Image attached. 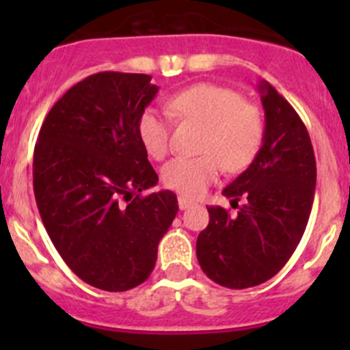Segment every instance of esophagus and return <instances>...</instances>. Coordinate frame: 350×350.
<instances>
[{"mask_svg": "<svg viewBox=\"0 0 350 350\" xmlns=\"http://www.w3.org/2000/svg\"><path fill=\"white\" fill-rule=\"evenodd\" d=\"M178 204H179V208H181V210H186V208L193 206V204H195V201L189 200V198H186V196H179L178 198Z\"/></svg>", "mask_w": 350, "mask_h": 350, "instance_id": "1", "label": "esophagus"}]
</instances>
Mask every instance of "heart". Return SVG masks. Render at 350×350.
Instances as JSON below:
<instances>
[{"label": "heart", "mask_w": 350, "mask_h": 350, "mask_svg": "<svg viewBox=\"0 0 350 350\" xmlns=\"http://www.w3.org/2000/svg\"><path fill=\"white\" fill-rule=\"evenodd\" d=\"M167 111L186 122L204 126L200 157H176L164 165L162 179L172 191L196 198L218 178L221 167L241 172L259 154L266 135L264 115L256 105L230 88L201 83L179 91L167 100ZM137 132L146 152L162 161L171 147L167 116L155 108L144 109Z\"/></svg>", "instance_id": "obj_1"}]
</instances>
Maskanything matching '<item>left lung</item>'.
I'll use <instances>...</instances> for the list:
<instances>
[{
    "mask_svg": "<svg viewBox=\"0 0 350 350\" xmlns=\"http://www.w3.org/2000/svg\"><path fill=\"white\" fill-rule=\"evenodd\" d=\"M259 91L264 144L224 189L237 213L208 206L210 221L196 241L203 273L230 289L252 288L283 269L305 234L315 195L317 162L305 123L269 83H260Z\"/></svg>",
    "mask_w": 350,
    "mask_h": 350,
    "instance_id": "1",
    "label": "left lung"
}]
</instances>
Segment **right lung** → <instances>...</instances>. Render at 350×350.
<instances>
[{
	"label": "right lung",
	"instance_id": "1",
	"mask_svg": "<svg viewBox=\"0 0 350 350\" xmlns=\"http://www.w3.org/2000/svg\"><path fill=\"white\" fill-rule=\"evenodd\" d=\"M149 74H93L52 107L33 150V193L64 262L103 291L142 284L178 213L157 185L137 122L159 88Z\"/></svg>",
	"mask_w": 350,
	"mask_h": 350
}]
</instances>
